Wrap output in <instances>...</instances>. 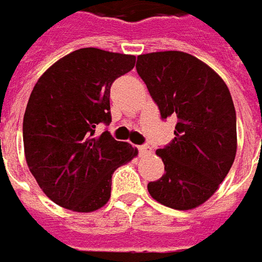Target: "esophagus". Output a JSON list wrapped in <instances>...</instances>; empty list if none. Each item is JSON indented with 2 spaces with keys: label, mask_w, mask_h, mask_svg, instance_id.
Returning a JSON list of instances; mask_svg holds the SVG:
<instances>
[{
  "label": "esophagus",
  "mask_w": 262,
  "mask_h": 262,
  "mask_svg": "<svg viewBox=\"0 0 262 262\" xmlns=\"http://www.w3.org/2000/svg\"><path fill=\"white\" fill-rule=\"evenodd\" d=\"M137 148H138V151H140V154H141V155L148 154V152H149V147L147 145V144H144V145H138Z\"/></svg>",
  "instance_id": "esophagus-1"
}]
</instances>
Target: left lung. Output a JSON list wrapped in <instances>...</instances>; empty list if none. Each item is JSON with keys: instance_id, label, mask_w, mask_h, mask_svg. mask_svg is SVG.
Wrapping results in <instances>:
<instances>
[{"instance_id": "left-lung-1", "label": "left lung", "mask_w": 262, "mask_h": 262, "mask_svg": "<svg viewBox=\"0 0 262 262\" xmlns=\"http://www.w3.org/2000/svg\"><path fill=\"white\" fill-rule=\"evenodd\" d=\"M135 68L162 120L177 118L174 140L157 149L165 174L148 183V192L169 208H195L217 191L237 152V115L228 86L187 52L138 55Z\"/></svg>"}]
</instances>
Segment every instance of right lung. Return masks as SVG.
<instances>
[{"instance_id": "add662e5", "label": "right lung", "mask_w": 262, "mask_h": 262, "mask_svg": "<svg viewBox=\"0 0 262 262\" xmlns=\"http://www.w3.org/2000/svg\"><path fill=\"white\" fill-rule=\"evenodd\" d=\"M134 55L81 48L58 59L34 86L23 122L25 160L38 185L67 210L91 212L111 196V177L138 151L114 140L110 91Z\"/></svg>"}]
</instances>
